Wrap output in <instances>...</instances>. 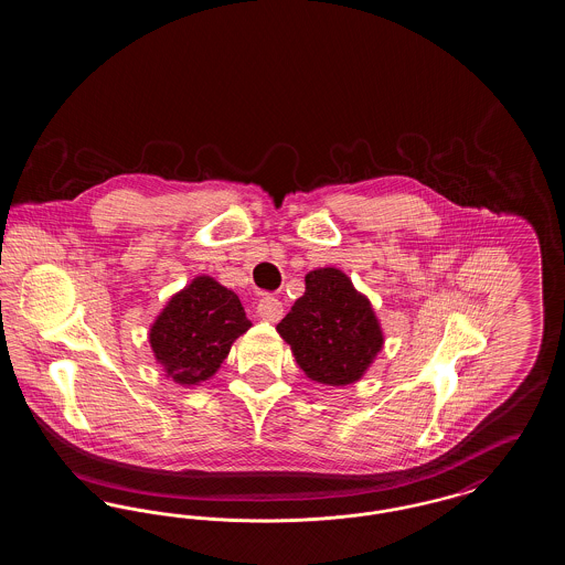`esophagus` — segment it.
<instances>
[{"label":"esophagus","mask_w":565,"mask_h":565,"mask_svg":"<svg viewBox=\"0 0 565 565\" xmlns=\"http://www.w3.org/2000/svg\"><path fill=\"white\" fill-rule=\"evenodd\" d=\"M284 316V305L275 296H263L258 300V318L265 322H279Z\"/></svg>","instance_id":"esophagus-1"}]
</instances>
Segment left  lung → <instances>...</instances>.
<instances>
[{
  "mask_svg": "<svg viewBox=\"0 0 565 565\" xmlns=\"http://www.w3.org/2000/svg\"><path fill=\"white\" fill-rule=\"evenodd\" d=\"M296 364L311 381L350 385L366 373L383 348V332L369 298L350 277L326 267L307 273L305 295L277 323Z\"/></svg>",
  "mask_w": 565,
  "mask_h": 565,
  "instance_id": "left-lung-1",
  "label": "left lung"
}]
</instances>
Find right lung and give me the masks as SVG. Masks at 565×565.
<instances>
[{
  "label": "right lung",
  "instance_id": "right-lung-1",
  "mask_svg": "<svg viewBox=\"0 0 565 565\" xmlns=\"http://www.w3.org/2000/svg\"><path fill=\"white\" fill-rule=\"evenodd\" d=\"M252 326L233 290L203 275L171 296L150 328L157 362L180 385L207 381Z\"/></svg>",
  "mask_w": 565,
  "mask_h": 565
}]
</instances>
